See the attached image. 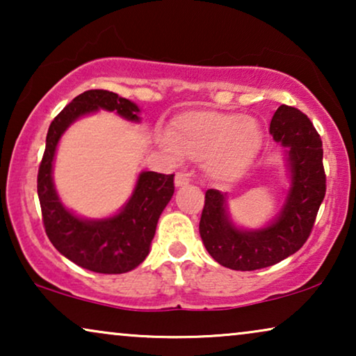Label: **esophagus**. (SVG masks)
<instances>
[{
    "label": "esophagus",
    "mask_w": 356,
    "mask_h": 356,
    "mask_svg": "<svg viewBox=\"0 0 356 356\" xmlns=\"http://www.w3.org/2000/svg\"><path fill=\"white\" fill-rule=\"evenodd\" d=\"M189 181H191V179H189V177H188L186 173L178 172L177 175H175V184H177L178 188L186 186V184H189Z\"/></svg>",
    "instance_id": "1"
}]
</instances>
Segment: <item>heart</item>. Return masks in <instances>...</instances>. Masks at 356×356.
<instances>
[{"label":"heart","mask_w":356,"mask_h":356,"mask_svg":"<svg viewBox=\"0 0 356 356\" xmlns=\"http://www.w3.org/2000/svg\"><path fill=\"white\" fill-rule=\"evenodd\" d=\"M160 144L175 159H204L209 177L228 183L240 178L256 159L262 131L251 116L196 110L177 116Z\"/></svg>","instance_id":"heart-1"}]
</instances>
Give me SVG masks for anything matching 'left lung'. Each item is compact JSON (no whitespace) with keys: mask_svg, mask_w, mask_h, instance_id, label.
I'll use <instances>...</instances> for the list:
<instances>
[{"mask_svg":"<svg viewBox=\"0 0 356 356\" xmlns=\"http://www.w3.org/2000/svg\"><path fill=\"white\" fill-rule=\"evenodd\" d=\"M275 143L285 149L290 188L274 220L256 230L235 225L228 213L227 194L207 189L199 233L213 259L233 270H256L295 254L313 230L325 196L323 140L308 116L280 105L272 116Z\"/></svg>","mask_w":356,"mask_h":356,"instance_id":"left-lung-1","label":"left lung"}]
</instances>
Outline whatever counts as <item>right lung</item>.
<instances>
[{"label": "right lung", "mask_w": 356, "mask_h": 356, "mask_svg": "<svg viewBox=\"0 0 356 356\" xmlns=\"http://www.w3.org/2000/svg\"><path fill=\"white\" fill-rule=\"evenodd\" d=\"M99 110L116 111L139 123V106L110 90H86L51 121L37 178L45 232L63 256L99 274H124L138 267L150 251L160 213L175 193V175L140 172L133 194L115 216L84 218L70 211L53 183V162L61 136L86 115Z\"/></svg>", "instance_id": "1"}]
</instances>
